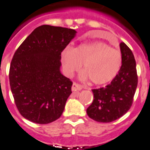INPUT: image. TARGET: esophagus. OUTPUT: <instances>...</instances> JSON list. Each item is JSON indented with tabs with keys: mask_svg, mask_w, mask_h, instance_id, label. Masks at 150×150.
<instances>
[{
	"mask_svg": "<svg viewBox=\"0 0 150 150\" xmlns=\"http://www.w3.org/2000/svg\"><path fill=\"white\" fill-rule=\"evenodd\" d=\"M82 90V86L76 83H74L72 85V91H81Z\"/></svg>",
	"mask_w": 150,
	"mask_h": 150,
	"instance_id": "obj_1",
	"label": "esophagus"
}]
</instances>
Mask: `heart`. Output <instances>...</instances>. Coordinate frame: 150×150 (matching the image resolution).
Here are the masks:
<instances>
[{
	"mask_svg": "<svg viewBox=\"0 0 150 150\" xmlns=\"http://www.w3.org/2000/svg\"><path fill=\"white\" fill-rule=\"evenodd\" d=\"M61 63L67 76L82 67L83 79L95 85L111 82L120 71L122 56L117 50L100 41L81 43L74 48L66 47L61 52Z\"/></svg>",
	"mask_w": 150,
	"mask_h": 150,
	"instance_id": "heart-1",
	"label": "heart"
}]
</instances>
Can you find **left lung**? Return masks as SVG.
<instances>
[{
	"instance_id": "left-lung-1",
	"label": "left lung",
	"mask_w": 150,
	"mask_h": 150,
	"mask_svg": "<svg viewBox=\"0 0 150 150\" xmlns=\"http://www.w3.org/2000/svg\"><path fill=\"white\" fill-rule=\"evenodd\" d=\"M122 64L115 78L105 87L92 90L94 100L87 115L98 122H111L124 115L133 101L138 84L136 63L131 50L120 43Z\"/></svg>"
}]
</instances>
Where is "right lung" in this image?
<instances>
[{
    "label": "right lung",
    "instance_id": "add662e5",
    "mask_svg": "<svg viewBox=\"0 0 150 150\" xmlns=\"http://www.w3.org/2000/svg\"><path fill=\"white\" fill-rule=\"evenodd\" d=\"M76 34L71 28L41 25L14 53L11 90L20 114L30 122L48 124L62 115L73 83L61 74V52Z\"/></svg>",
    "mask_w": 150,
    "mask_h": 150
}]
</instances>
